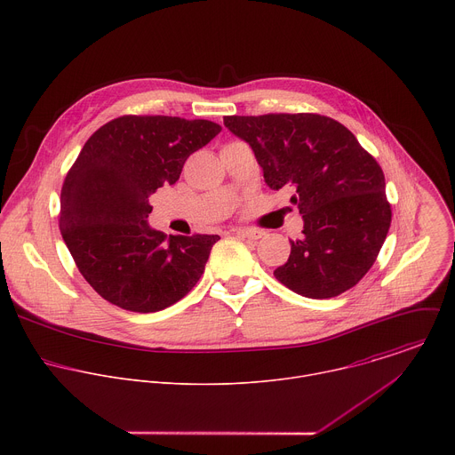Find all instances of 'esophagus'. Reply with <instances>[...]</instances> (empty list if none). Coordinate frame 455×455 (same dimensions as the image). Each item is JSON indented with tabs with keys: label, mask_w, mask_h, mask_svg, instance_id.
I'll return each mask as SVG.
<instances>
[{
	"label": "esophagus",
	"mask_w": 455,
	"mask_h": 455,
	"mask_svg": "<svg viewBox=\"0 0 455 455\" xmlns=\"http://www.w3.org/2000/svg\"><path fill=\"white\" fill-rule=\"evenodd\" d=\"M235 234L246 237V239H259L265 235V230H259V228H237Z\"/></svg>",
	"instance_id": "1"
}]
</instances>
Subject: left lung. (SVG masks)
Wrapping results in <instances>:
<instances>
[{
	"mask_svg": "<svg viewBox=\"0 0 455 455\" xmlns=\"http://www.w3.org/2000/svg\"><path fill=\"white\" fill-rule=\"evenodd\" d=\"M223 122L250 144L270 188L295 187L291 204L304 230L290 241L275 279L309 299L353 288L374 265L393 218L378 162L346 125L323 115H232Z\"/></svg>",
	"mask_w": 455,
	"mask_h": 455,
	"instance_id": "left-lung-1",
	"label": "left lung"
}]
</instances>
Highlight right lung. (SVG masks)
Wrapping results in <instances>:
<instances>
[{
    "mask_svg": "<svg viewBox=\"0 0 455 455\" xmlns=\"http://www.w3.org/2000/svg\"><path fill=\"white\" fill-rule=\"evenodd\" d=\"M221 125L124 115L88 139L60 188L59 228L88 284L108 302L153 313L200 281L220 235H167L148 225L149 196L178 181L185 160Z\"/></svg>",
    "mask_w": 455,
    "mask_h": 455,
    "instance_id": "add662e5",
    "label": "right lung"
}]
</instances>
